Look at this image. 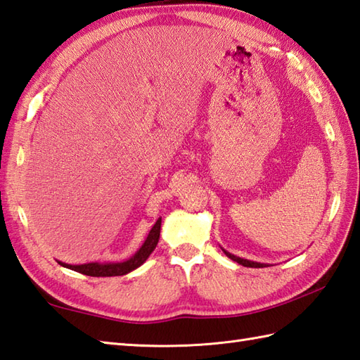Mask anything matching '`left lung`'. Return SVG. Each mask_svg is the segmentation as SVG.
<instances>
[{"label":"left lung","mask_w":360,"mask_h":360,"mask_svg":"<svg viewBox=\"0 0 360 360\" xmlns=\"http://www.w3.org/2000/svg\"><path fill=\"white\" fill-rule=\"evenodd\" d=\"M221 250H223V248H221ZM223 252H225L231 260L240 263V265L248 266V268H265V266H268L266 263H259V262H252V260H246V259H242V257H237V255L231 254V252H228V251H225V250H223Z\"/></svg>","instance_id":"left-lung-1"}]
</instances>
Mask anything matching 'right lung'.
<instances>
[{"instance_id":"obj_1","label":"right lung","mask_w":360,"mask_h":360,"mask_svg":"<svg viewBox=\"0 0 360 360\" xmlns=\"http://www.w3.org/2000/svg\"><path fill=\"white\" fill-rule=\"evenodd\" d=\"M160 226H162V219L155 221V225L150 228L148 237L145 242L139 248L137 252H135L132 257L123 262H91V263H83V265H70V263H63L58 260L61 266L69 268L72 271H77V273H82L84 276L91 277H112V276H124L131 271L137 269L141 266L143 263L148 260V257L155 250L160 238Z\"/></svg>"}]
</instances>
